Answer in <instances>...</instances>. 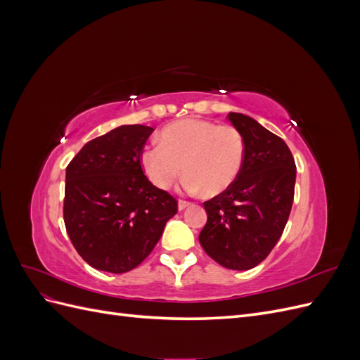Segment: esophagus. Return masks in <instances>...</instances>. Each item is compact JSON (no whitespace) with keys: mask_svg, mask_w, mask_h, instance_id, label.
<instances>
[{"mask_svg":"<svg viewBox=\"0 0 360 360\" xmlns=\"http://www.w3.org/2000/svg\"><path fill=\"white\" fill-rule=\"evenodd\" d=\"M191 205V202H188V201H183V200H180L179 201V210L181 212V210H184L186 209V207H189Z\"/></svg>","mask_w":360,"mask_h":360,"instance_id":"1","label":"esophagus"}]
</instances>
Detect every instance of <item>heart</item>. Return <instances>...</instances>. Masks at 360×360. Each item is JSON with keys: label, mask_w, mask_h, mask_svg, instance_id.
Instances as JSON below:
<instances>
[{"label": "heart", "mask_w": 360, "mask_h": 360, "mask_svg": "<svg viewBox=\"0 0 360 360\" xmlns=\"http://www.w3.org/2000/svg\"><path fill=\"white\" fill-rule=\"evenodd\" d=\"M245 155V138L234 126L186 118L163 127L159 146H147L141 151L139 165L162 191L176 183L183 165L184 189L216 197L237 180Z\"/></svg>", "instance_id": "b5f03b06"}]
</instances>
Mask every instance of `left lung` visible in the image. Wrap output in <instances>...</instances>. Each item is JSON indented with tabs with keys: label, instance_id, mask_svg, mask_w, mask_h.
Here are the masks:
<instances>
[{
	"label": "left lung",
	"instance_id": "8db88e82",
	"mask_svg": "<svg viewBox=\"0 0 360 360\" xmlns=\"http://www.w3.org/2000/svg\"><path fill=\"white\" fill-rule=\"evenodd\" d=\"M245 138L243 168L230 189L204 202L198 240L207 255L231 270H249L275 248L291 212L296 163L288 146L245 114L230 112Z\"/></svg>",
	"mask_w": 360,
	"mask_h": 360
}]
</instances>
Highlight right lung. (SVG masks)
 Wrapping results in <instances>:
<instances>
[{
  "label": "right lung",
  "instance_id": "obj_1",
  "mask_svg": "<svg viewBox=\"0 0 360 360\" xmlns=\"http://www.w3.org/2000/svg\"><path fill=\"white\" fill-rule=\"evenodd\" d=\"M153 127L126 124L89 141L66 168L64 224L91 267L126 274L148 257L177 201L139 165Z\"/></svg>",
  "mask_w": 360,
  "mask_h": 360
}]
</instances>
